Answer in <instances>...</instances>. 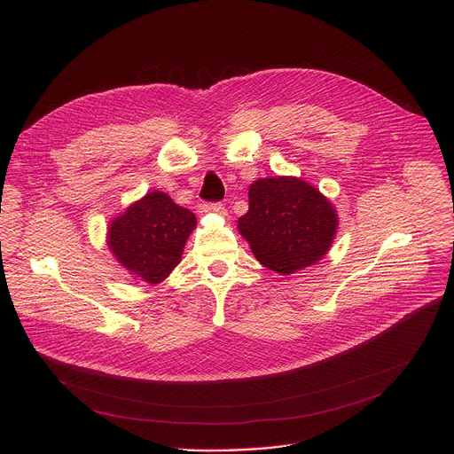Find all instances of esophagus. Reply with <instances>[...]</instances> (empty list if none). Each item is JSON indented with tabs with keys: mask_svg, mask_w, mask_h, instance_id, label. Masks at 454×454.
<instances>
[{
	"mask_svg": "<svg viewBox=\"0 0 454 454\" xmlns=\"http://www.w3.org/2000/svg\"><path fill=\"white\" fill-rule=\"evenodd\" d=\"M202 211H204V213H216V215H222V216L227 215V209H225V206H223L222 202H209V204H204V206H202Z\"/></svg>",
	"mask_w": 454,
	"mask_h": 454,
	"instance_id": "1",
	"label": "esophagus"
}]
</instances>
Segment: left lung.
I'll return each instance as SVG.
<instances>
[{"instance_id":"obj_1","label":"left lung","mask_w":454,"mask_h":454,"mask_svg":"<svg viewBox=\"0 0 454 454\" xmlns=\"http://www.w3.org/2000/svg\"><path fill=\"white\" fill-rule=\"evenodd\" d=\"M248 197L238 229L262 265L288 276L328 252L337 213L313 185L294 176L263 178L252 184Z\"/></svg>"}]
</instances>
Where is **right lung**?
I'll return each instance as SVG.
<instances>
[{"label": "right lung", "instance_id": "right-lung-1", "mask_svg": "<svg viewBox=\"0 0 454 454\" xmlns=\"http://www.w3.org/2000/svg\"><path fill=\"white\" fill-rule=\"evenodd\" d=\"M195 229V215L164 192H148L130 204L108 229L114 257L134 278L160 283L180 263L184 247Z\"/></svg>", "mask_w": 454, "mask_h": 454}]
</instances>
